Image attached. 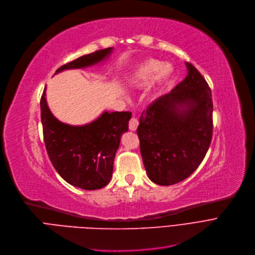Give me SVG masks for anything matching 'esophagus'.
Returning <instances> with one entry per match:
<instances>
[{
  "mask_svg": "<svg viewBox=\"0 0 255 255\" xmlns=\"http://www.w3.org/2000/svg\"><path fill=\"white\" fill-rule=\"evenodd\" d=\"M138 125H139V123H138L137 118L132 117V118L129 120V123H128V128H129L130 130L134 131V130H136V129H137Z\"/></svg>",
  "mask_w": 255,
  "mask_h": 255,
  "instance_id": "1",
  "label": "esophagus"
}]
</instances>
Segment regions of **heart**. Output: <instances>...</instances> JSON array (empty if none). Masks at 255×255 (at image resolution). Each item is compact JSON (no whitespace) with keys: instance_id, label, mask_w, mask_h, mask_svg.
I'll list each match as a JSON object with an SVG mask.
<instances>
[{"instance_id":"1","label":"heart","mask_w":255,"mask_h":255,"mask_svg":"<svg viewBox=\"0 0 255 255\" xmlns=\"http://www.w3.org/2000/svg\"><path fill=\"white\" fill-rule=\"evenodd\" d=\"M171 74L172 69L170 66L163 65L159 60L147 59L135 69L128 83L131 89L144 90L153 82L149 92V98L152 100L163 92L171 78Z\"/></svg>"}]
</instances>
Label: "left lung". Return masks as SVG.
I'll use <instances>...</instances> for the list:
<instances>
[{"instance_id":"1","label":"left lung","mask_w":255,"mask_h":255,"mask_svg":"<svg viewBox=\"0 0 255 255\" xmlns=\"http://www.w3.org/2000/svg\"><path fill=\"white\" fill-rule=\"evenodd\" d=\"M170 93L151 103L139 119L143 164L151 181L171 186L189 177L207 154L213 136L212 91L191 63Z\"/></svg>"}]
</instances>
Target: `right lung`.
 <instances>
[{"label": "right lung", "mask_w": 255, "mask_h": 255, "mask_svg": "<svg viewBox=\"0 0 255 255\" xmlns=\"http://www.w3.org/2000/svg\"><path fill=\"white\" fill-rule=\"evenodd\" d=\"M112 51L113 47H108L82 56L58 68L56 74L98 64ZM45 89L40 101L41 124L45 148L56 171L74 187L84 190L104 188L111 180L120 138L128 129L131 113L106 111L88 125L69 126L52 114Z\"/></svg>", "instance_id": "add662e5"}]
</instances>
